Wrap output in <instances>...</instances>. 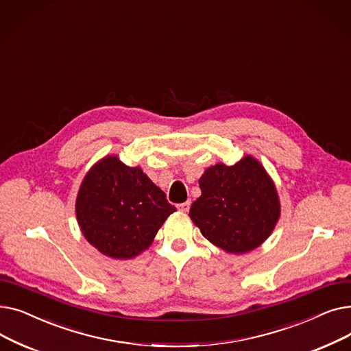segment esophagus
<instances>
[{"label":"esophagus","instance_id":"obj_1","mask_svg":"<svg viewBox=\"0 0 351 351\" xmlns=\"http://www.w3.org/2000/svg\"><path fill=\"white\" fill-rule=\"evenodd\" d=\"M178 209L180 210V212H188L189 209H191V202H183V204H180V205H178Z\"/></svg>","mask_w":351,"mask_h":351}]
</instances>
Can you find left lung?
<instances>
[{"instance_id": "1", "label": "left lung", "mask_w": 351, "mask_h": 351, "mask_svg": "<svg viewBox=\"0 0 351 351\" xmlns=\"http://www.w3.org/2000/svg\"><path fill=\"white\" fill-rule=\"evenodd\" d=\"M199 188L202 195L192 204L189 217L212 245L228 253L259 247L280 217L274 182L252 155L232 166H210L200 176Z\"/></svg>"}]
</instances>
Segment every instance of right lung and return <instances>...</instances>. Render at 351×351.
<instances>
[{
	"label": "right lung",
	"instance_id": "1",
	"mask_svg": "<svg viewBox=\"0 0 351 351\" xmlns=\"http://www.w3.org/2000/svg\"><path fill=\"white\" fill-rule=\"evenodd\" d=\"M175 210L139 166H126L115 155L88 171L75 202L84 237L102 254L122 261L149 247Z\"/></svg>",
	"mask_w": 351,
	"mask_h": 351
}]
</instances>
